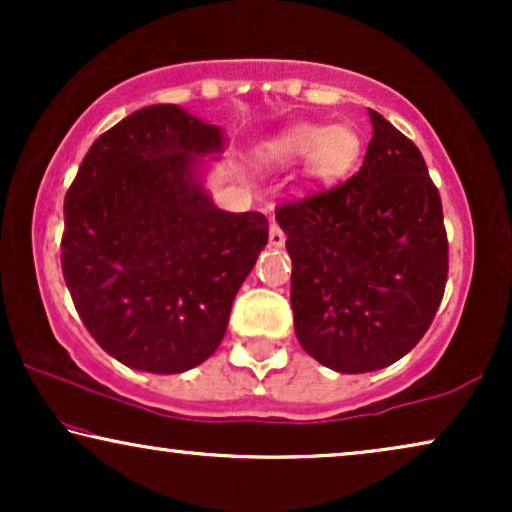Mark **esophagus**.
Segmentation results:
<instances>
[{
    "label": "esophagus",
    "mask_w": 512,
    "mask_h": 512,
    "mask_svg": "<svg viewBox=\"0 0 512 512\" xmlns=\"http://www.w3.org/2000/svg\"><path fill=\"white\" fill-rule=\"evenodd\" d=\"M284 242H286L284 230L279 228L277 221H272L270 223V244H272V247H284Z\"/></svg>",
    "instance_id": "obj_1"
}]
</instances>
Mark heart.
Segmentation results:
<instances>
[{
  "mask_svg": "<svg viewBox=\"0 0 512 512\" xmlns=\"http://www.w3.org/2000/svg\"><path fill=\"white\" fill-rule=\"evenodd\" d=\"M361 156V137L349 125L300 123L284 130L268 146L277 165H293L307 158L305 174L314 186H333L345 179Z\"/></svg>",
  "mask_w": 512,
  "mask_h": 512,
  "instance_id": "obj_1",
  "label": "heart"
}]
</instances>
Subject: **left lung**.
Returning a JSON list of instances; mask_svg holds the SVG:
<instances>
[{"label": "left lung", "mask_w": 512, "mask_h": 512, "mask_svg": "<svg viewBox=\"0 0 512 512\" xmlns=\"http://www.w3.org/2000/svg\"><path fill=\"white\" fill-rule=\"evenodd\" d=\"M361 170L275 209L286 233L300 347L338 373H370L424 338L447 282V233L422 153L387 118Z\"/></svg>", "instance_id": "left-lung-1"}]
</instances>
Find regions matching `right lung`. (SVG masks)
I'll use <instances>...</instances> for the list:
<instances>
[{"mask_svg":"<svg viewBox=\"0 0 512 512\" xmlns=\"http://www.w3.org/2000/svg\"><path fill=\"white\" fill-rule=\"evenodd\" d=\"M221 149L219 125L153 104L95 139L65 195L62 275L125 366L172 375L209 359L268 244L261 212H223L202 188L200 156Z\"/></svg>","mask_w":512,"mask_h":512,"instance_id":"obj_1","label":"right lung"}]
</instances>
